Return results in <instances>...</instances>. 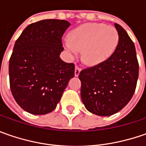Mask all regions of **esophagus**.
<instances>
[{
  "mask_svg": "<svg viewBox=\"0 0 146 146\" xmlns=\"http://www.w3.org/2000/svg\"><path fill=\"white\" fill-rule=\"evenodd\" d=\"M81 71V68L78 66H76V69H75V76H78L80 75V72Z\"/></svg>",
  "mask_w": 146,
  "mask_h": 146,
  "instance_id": "34e87169",
  "label": "esophagus"
}]
</instances>
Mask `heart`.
Wrapping results in <instances>:
<instances>
[{"mask_svg":"<svg viewBox=\"0 0 146 146\" xmlns=\"http://www.w3.org/2000/svg\"><path fill=\"white\" fill-rule=\"evenodd\" d=\"M119 42L116 28L103 23H85L70 31L65 45L72 56L83 51L85 64L103 63L114 54Z\"/></svg>","mask_w":146,"mask_h":146,"instance_id":"1","label":"heart"}]
</instances>
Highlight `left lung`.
Returning a JSON list of instances; mask_svg holds the SVG:
<instances>
[{"mask_svg": "<svg viewBox=\"0 0 146 146\" xmlns=\"http://www.w3.org/2000/svg\"><path fill=\"white\" fill-rule=\"evenodd\" d=\"M119 42L106 62L80 72L81 99L85 108L100 116L119 112L130 102L135 93L139 64L135 45L126 31L115 23Z\"/></svg>", "mask_w": 146, "mask_h": 146, "instance_id": "1", "label": "left lung"}]
</instances>
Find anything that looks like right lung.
<instances>
[{
	"label": "right lung",
	"instance_id": "right-lung-1",
	"mask_svg": "<svg viewBox=\"0 0 146 146\" xmlns=\"http://www.w3.org/2000/svg\"><path fill=\"white\" fill-rule=\"evenodd\" d=\"M70 25L58 19L33 23L14 44L9 63L10 90L19 106L30 114L53 111L75 76V64L59 57L64 49L62 37Z\"/></svg>",
	"mask_w": 146,
	"mask_h": 146
}]
</instances>
